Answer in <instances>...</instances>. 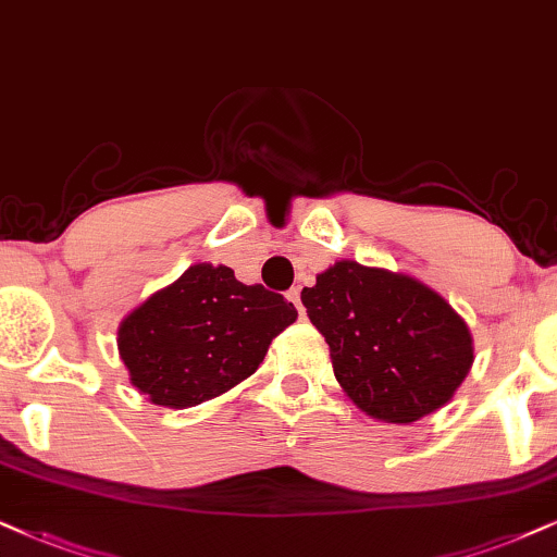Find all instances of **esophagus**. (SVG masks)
<instances>
[{
    "instance_id": "esophagus-1",
    "label": "esophagus",
    "mask_w": 557,
    "mask_h": 557,
    "mask_svg": "<svg viewBox=\"0 0 557 557\" xmlns=\"http://www.w3.org/2000/svg\"><path fill=\"white\" fill-rule=\"evenodd\" d=\"M287 300H290L293 306L298 308V313H300V315H306V308H302V302H300V290H298V287H293V290L287 293Z\"/></svg>"
}]
</instances>
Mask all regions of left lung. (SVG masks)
Returning <instances> with one entry per match:
<instances>
[{
  "mask_svg": "<svg viewBox=\"0 0 557 557\" xmlns=\"http://www.w3.org/2000/svg\"><path fill=\"white\" fill-rule=\"evenodd\" d=\"M300 300L329 344L342 391L385 424L434 413L473 368L466 319L411 274L339 259Z\"/></svg>",
  "mask_w": 557,
  "mask_h": 557,
  "instance_id": "obj_1",
  "label": "left lung"
}]
</instances>
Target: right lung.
<instances>
[{"label":"right lung","instance_id":"1","mask_svg":"<svg viewBox=\"0 0 557 557\" xmlns=\"http://www.w3.org/2000/svg\"><path fill=\"white\" fill-rule=\"evenodd\" d=\"M295 319L280 293L238 283L226 264L197 262L125 315L117 351L151 404L189 408L255 375Z\"/></svg>","mask_w":557,"mask_h":557}]
</instances>
